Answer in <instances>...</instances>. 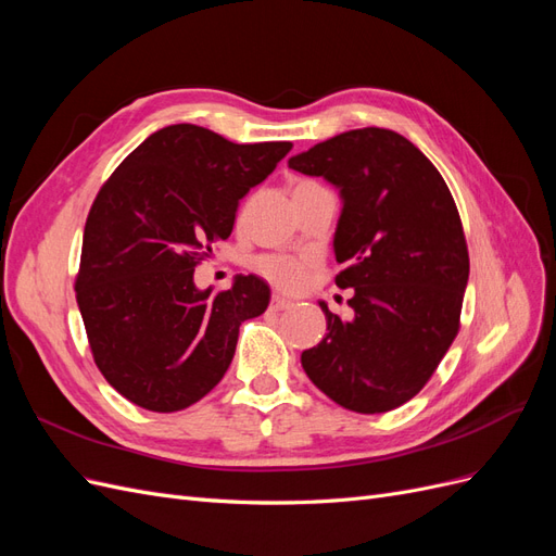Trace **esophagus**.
<instances>
[{"label": "esophagus", "instance_id": "obj_1", "mask_svg": "<svg viewBox=\"0 0 556 556\" xmlns=\"http://www.w3.org/2000/svg\"><path fill=\"white\" fill-rule=\"evenodd\" d=\"M290 306H292V299L285 296V294H274L271 296V304H268V308H271V311H285V308H290Z\"/></svg>", "mask_w": 556, "mask_h": 556}]
</instances>
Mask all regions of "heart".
Here are the masks:
<instances>
[{
  "label": "heart",
  "mask_w": 556,
  "mask_h": 556,
  "mask_svg": "<svg viewBox=\"0 0 556 556\" xmlns=\"http://www.w3.org/2000/svg\"><path fill=\"white\" fill-rule=\"evenodd\" d=\"M311 262L306 257H292V255H264L255 260V271L274 282L276 288L285 290H299L306 282Z\"/></svg>",
  "instance_id": "1"
}]
</instances>
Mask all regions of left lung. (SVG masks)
I'll return each mask as SVG.
<instances>
[{
  "mask_svg": "<svg viewBox=\"0 0 556 556\" xmlns=\"http://www.w3.org/2000/svg\"><path fill=\"white\" fill-rule=\"evenodd\" d=\"M290 169L341 190L336 285L355 290L352 319L319 304L327 333L301 352V366L348 410H394L459 333L468 248L457 204L422 150L392 129L343 131L290 157Z\"/></svg>",
  "mask_w": 556,
  "mask_h": 556,
  "instance_id": "1",
  "label": "left lung"
}]
</instances>
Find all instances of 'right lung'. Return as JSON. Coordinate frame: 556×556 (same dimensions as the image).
Here are the masks:
<instances>
[{
  "label": "right lung",
  "mask_w": 556,
  "mask_h": 556,
  "mask_svg": "<svg viewBox=\"0 0 556 556\" xmlns=\"http://www.w3.org/2000/svg\"><path fill=\"white\" fill-rule=\"evenodd\" d=\"M290 150V141L231 143L206 127L169 125L97 192L76 301L97 368L127 401L176 413L223 380L241 323L262 315L271 292L257 276L201 292L194 266L231 233L239 199Z\"/></svg>",
  "instance_id": "add662e5"
}]
</instances>
